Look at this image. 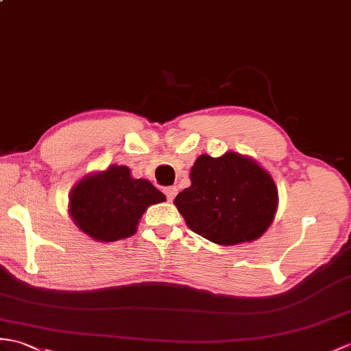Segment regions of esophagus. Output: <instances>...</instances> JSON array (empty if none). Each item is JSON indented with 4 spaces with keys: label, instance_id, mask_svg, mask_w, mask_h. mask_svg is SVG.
I'll return each mask as SVG.
<instances>
[{
    "label": "esophagus",
    "instance_id": "1",
    "mask_svg": "<svg viewBox=\"0 0 351 351\" xmlns=\"http://www.w3.org/2000/svg\"><path fill=\"white\" fill-rule=\"evenodd\" d=\"M162 191H165L167 200H173V197H175L176 193H178V189H176V186H166V189L162 190Z\"/></svg>",
    "mask_w": 351,
    "mask_h": 351
}]
</instances>
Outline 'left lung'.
<instances>
[{
    "instance_id": "obj_1",
    "label": "left lung",
    "mask_w": 351,
    "mask_h": 351,
    "mask_svg": "<svg viewBox=\"0 0 351 351\" xmlns=\"http://www.w3.org/2000/svg\"><path fill=\"white\" fill-rule=\"evenodd\" d=\"M191 185L173 203L186 226L219 245L258 239L272 224L278 190L256 160L236 152L195 160Z\"/></svg>"
}]
</instances>
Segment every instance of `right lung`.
<instances>
[{
  "instance_id": "right-lung-1",
  "label": "right lung",
  "mask_w": 351,
  "mask_h": 351,
  "mask_svg": "<svg viewBox=\"0 0 351 351\" xmlns=\"http://www.w3.org/2000/svg\"><path fill=\"white\" fill-rule=\"evenodd\" d=\"M69 214L80 230L99 242L133 236L148 206L166 200L148 179H134L127 166L89 173L73 186Z\"/></svg>"
}]
</instances>
